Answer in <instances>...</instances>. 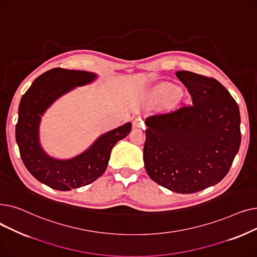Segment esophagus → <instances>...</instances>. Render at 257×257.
<instances>
[{"label":"esophagus","instance_id":"obj_1","mask_svg":"<svg viewBox=\"0 0 257 257\" xmlns=\"http://www.w3.org/2000/svg\"><path fill=\"white\" fill-rule=\"evenodd\" d=\"M133 127L134 128H145L144 120L142 118H136L133 120Z\"/></svg>","mask_w":257,"mask_h":257}]
</instances>
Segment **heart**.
I'll use <instances>...</instances> for the list:
<instances>
[{"instance_id": "1", "label": "heart", "mask_w": 257, "mask_h": 257, "mask_svg": "<svg viewBox=\"0 0 257 257\" xmlns=\"http://www.w3.org/2000/svg\"><path fill=\"white\" fill-rule=\"evenodd\" d=\"M163 91H164V93L166 94V96L172 98V97L176 96L177 92H178V89L175 87V86H173V85H167V86L164 87Z\"/></svg>"}]
</instances>
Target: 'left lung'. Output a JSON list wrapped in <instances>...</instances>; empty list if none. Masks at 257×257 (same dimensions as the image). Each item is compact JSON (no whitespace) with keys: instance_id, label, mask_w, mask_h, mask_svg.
I'll return each mask as SVG.
<instances>
[{"instance_id":"obj_1","label":"left lung","mask_w":257,"mask_h":257,"mask_svg":"<svg viewBox=\"0 0 257 257\" xmlns=\"http://www.w3.org/2000/svg\"><path fill=\"white\" fill-rule=\"evenodd\" d=\"M193 105L146 119L144 163L150 178L168 190L193 194L219 183L240 145L236 102L213 78L180 71Z\"/></svg>"}]
</instances>
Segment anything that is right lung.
Returning a JSON list of instances; mask_svg holds the SVG:
<instances>
[{
    "label": "right lung",
    "mask_w": 257,
    "mask_h": 257,
    "mask_svg": "<svg viewBox=\"0 0 257 257\" xmlns=\"http://www.w3.org/2000/svg\"><path fill=\"white\" fill-rule=\"evenodd\" d=\"M96 78L90 72L57 67L37 77L22 97L16 127L22 160L34 178L54 190L71 191L101 177L112 148L131 131V123H127L104 133L86 151L71 159L53 158L44 151L39 143V124L46 110L62 94Z\"/></svg>",
    "instance_id": "1"
}]
</instances>
